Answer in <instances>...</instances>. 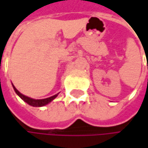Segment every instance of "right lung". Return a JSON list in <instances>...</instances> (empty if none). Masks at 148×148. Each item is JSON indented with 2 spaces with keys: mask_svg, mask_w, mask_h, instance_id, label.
Returning <instances> with one entry per match:
<instances>
[{
  "mask_svg": "<svg viewBox=\"0 0 148 148\" xmlns=\"http://www.w3.org/2000/svg\"><path fill=\"white\" fill-rule=\"evenodd\" d=\"M12 86H13V88H14L15 93L18 95H19L20 98L23 99L25 102H26L27 104H29V105H31V106H34V107H41V106H44V105H48V104L50 103L52 100H53V99L58 96V94L54 95L53 96H51V97L46 98V99H32V98H29V97H28V96H25V95H24L23 94H21L20 91L14 87V85H12Z\"/></svg>",
  "mask_w": 148,
  "mask_h": 148,
  "instance_id": "obj_1",
  "label": "right lung"
}]
</instances>
